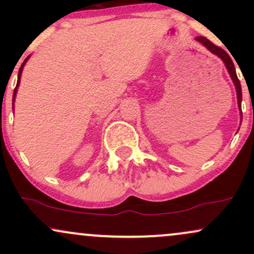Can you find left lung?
I'll use <instances>...</instances> for the list:
<instances>
[{
  "label": "left lung",
  "mask_w": 254,
  "mask_h": 254,
  "mask_svg": "<svg viewBox=\"0 0 254 254\" xmlns=\"http://www.w3.org/2000/svg\"><path fill=\"white\" fill-rule=\"evenodd\" d=\"M196 39L199 43H202L203 45L205 46V48L208 49L209 51H211L214 55H217V56L223 61L224 64H226V68L228 69V72H229L230 77H232L233 82H234V84H235V88H237L238 105H239V107H240V109H241V100H243V93H241V84H240V81H239V78L237 76V71H235V66H234V63H233L232 58L229 57V55L227 54L226 51L222 50V49H221V48H218V46L215 45L214 43H211L209 39H206V38L197 37ZM241 116H243V112H241ZM241 118H243V117H241Z\"/></svg>",
  "instance_id": "1"
}]
</instances>
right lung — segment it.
Instances as JSON below:
<instances>
[{
  "label": "right lung",
  "instance_id": "add662e5",
  "mask_svg": "<svg viewBox=\"0 0 254 254\" xmlns=\"http://www.w3.org/2000/svg\"><path fill=\"white\" fill-rule=\"evenodd\" d=\"M28 58V57H27ZM27 58L24 61V63L21 64V66H20V70H19V75H17V83H16V87L15 89H14V94H13V107H14V100H15V95H16V92H17V87H19V83H20V76H21V72H22V68H24L26 61H27Z\"/></svg>",
  "mask_w": 254,
  "mask_h": 254
}]
</instances>
